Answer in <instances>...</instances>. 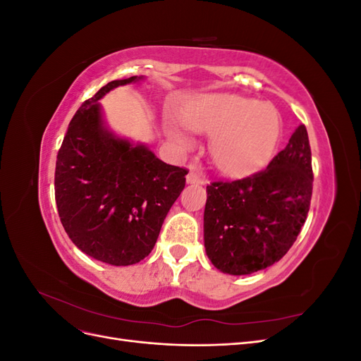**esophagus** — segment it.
Returning a JSON list of instances; mask_svg holds the SVG:
<instances>
[{
    "instance_id": "esophagus-1",
    "label": "esophagus",
    "mask_w": 361,
    "mask_h": 361,
    "mask_svg": "<svg viewBox=\"0 0 361 361\" xmlns=\"http://www.w3.org/2000/svg\"><path fill=\"white\" fill-rule=\"evenodd\" d=\"M187 182H188V183H194V185H203L206 180H204V178L202 176L200 173L191 170V171L187 174Z\"/></svg>"
}]
</instances>
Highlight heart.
<instances>
[{
	"label": "heart",
	"instance_id": "obj_1",
	"mask_svg": "<svg viewBox=\"0 0 361 361\" xmlns=\"http://www.w3.org/2000/svg\"><path fill=\"white\" fill-rule=\"evenodd\" d=\"M185 126L167 118L169 137L182 149L194 146L190 129L212 135L211 154L228 176H248L267 166L281 133L279 111L271 104L235 93H214L190 105Z\"/></svg>",
	"mask_w": 361,
	"mask_h": 361
}]
</instances>
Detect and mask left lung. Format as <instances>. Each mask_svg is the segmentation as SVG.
I'll return each instance as SVG.
<instances>
[{"mask_svg": "<svg viewBox=\"0 0 361 361\" xmlns=\"http://www.w3.org/2000/svg\"><path fill=\"white\" fill-rule=\"evenodd\" d=\"M312 152L300 125L264 171L206 187V255L224 274L247 276L274 265L297 239L312 199Z\"/></svg>", "mask_w": 361, "mask_h": 361, "instance_id": "left-lung-1", "label": "left lung"}]
</instances>
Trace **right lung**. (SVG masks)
Segmentation results:
<instances>
[{
	"mask_svg": "<svg viewBox=\"0 0 361 361\" xmlns=\"http://www.w3.org/2000/svg\"><path fill=\"white\" fill-rule=\"evenodd\" d=\"M130 76L104 85L71 120L56 164V202L64 231L82 253L114 267L138 264L185 188V169L157 158L108 128L99 101Z\"/></svg>",
	"mask_w": 361,
	"mask_h": 361,
	"instance_id": "right-lung-1",
	"label": "right lung"
}]
</instances>
